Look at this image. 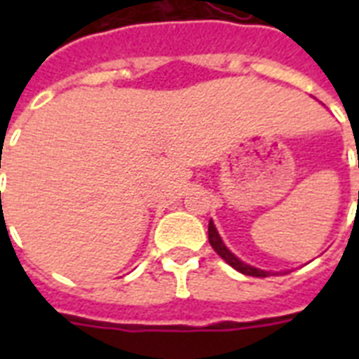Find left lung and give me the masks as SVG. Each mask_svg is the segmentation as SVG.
<instances>
[{
	"label": "left lung",
	"mask_w": 359,
	"mask_h": 359,
	"mask_svg": "<svg viewBox=\"0 0 359 359\" xmlns=\"http://www.w3.org/2000/svg\"><path fill=\"white\" fill-rule=\"evenodd\" d=\"M208 242H210V245L214 248V251H216V253H218L225 262H229L231 266L235 268V270H238V272L245 273V276H253V278H268V276H270V272H264V270L253 268L250 266V264H245V262L240 261V259H236V257L233 255L227 248H225L224 240L219 238L218 231H216V227H214L212 224V219L208 222Z\"/></svg>",
	"instance_id": "left-lung-1"
}]
</instances>
